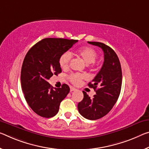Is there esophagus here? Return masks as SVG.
<instances>
[{
	"label": "esophagus",
	"mask_w": 149,
	"mask_h": 149,
	"mask_svg": "<svg viewBox=\"0 0 149 149\" xmlns=\"http://www.w3.org/2000/svg\"><path fill=\"white\" fill-rule=\"evenodd\" d=\"M75 90H76V89L74 88V87H70V91H75Z\"/></svg>",
	"instance_id": "esophagus-1"
}]
</instances>
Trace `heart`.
Here are the masks:
<instances>
[{"label":"heart","instance_id":"heart-1","mask_svg":"<svg viewBox=\"0 0 149 149\" xmlns=\"http://www.w3.org/2000/svg\"><path fill=\"white\" fill-rule=\"evenodd\" d=\"M75 54L78 57L81 58L87 64L91 63V66L93 65L95 61L97 58V52L93 48L89 46H84L77 48L75 51ZM71 60H72V55L70 52H66L63 53L59 58V63H60V67L63 70L68 69L69 68ZM86 77V75L84 74H72L68 77V79L71 83L77 86L81 84L82 79H85Z\"/></svg>","mask_w":149,"mask_h":149}]
</instances>
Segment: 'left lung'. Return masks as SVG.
I'll use <instances>...</instances> for the list:
<instances>
[{
	"instance_id": "left-lung-1",
	"label": "left lung",
	"mask_w": 149,
	"mask_h": 149,
	"mask_svg": "<svg viewBox=\"0 0 149 149\" xmlns=\"http://www.w3.org/2000/svg\"><path fill=\"white\" fill-rule=\"evenodd\" d=\"M88 43L103 49L104 62L98 74L88 84L96 95L90 98L83 91L84 99L78 103L77 108L86 119L96 120L107 115L117 102L121 89L122 71L119 58L111 48L101 42Z\"/></svg>"
}]
</instances>
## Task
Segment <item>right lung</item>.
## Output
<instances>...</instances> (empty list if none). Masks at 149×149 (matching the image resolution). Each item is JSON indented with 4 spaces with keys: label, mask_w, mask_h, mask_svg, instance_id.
<instances>
[{
    "label": "right lung",
    "mask_w": 149,
    "mask_h": 149,
    "mask_svg": "<svg viewBox=\"0 0 149 149\" xmlns=\"http://www.w3.org/2000/svg\"><path fill=\"white\" fill-rule=\"evenodd\" d=\"M77 41L44 38L34 45L24 59L20 75L22 91L28 105L40 116H55L60 103L69 93L67 84L54 89L48 80L62 72L59 58Z\"/></svg>",
    "instance_id": "right-lung-1"
}]
</instances>
